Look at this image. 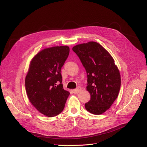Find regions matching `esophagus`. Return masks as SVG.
<instances>
[{
  "instance_id": "obj_1",
  "label": "esophagus",
  "mask_w": 147,
  "mask_h": 147,
  "mask_svg": "<svg viewBox=\"0 0 147 147\" xmlns=\"http://www.w3.org/2000/svg\"><path fill=\"white\" fill-rule=\"evenodd\" d=\"M81 91H82L81 87H78L77 89H74V90H73V92L74 94H78V93H79L80 92H81Z\"/></svg>"
}]
</instances>
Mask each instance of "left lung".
I'll list each match as a JSON object with an SVG mask.
<instances>
[{"instance_id": "1", "label": "left lung", "mask_w": 147, "mask_h": 147, "mask_svg": "<svg viewBox=\"0 0 147 147\" xmlns=\"http://www.w3.org/2000/svg\"><path fill=\"white\" fill-rule=\"evenodd\" d=\"M72 50L85 68L86 90L91 99L84 104L89 112L100 115L107 110L117 98L121 86L119 71L110 53L95 42L77 45Z\"/></svg>"}]
</instances>
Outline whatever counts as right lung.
Here are the masks:
<instances>
[{"label": "right lung", "instance_id": "obj_1", "mask_svg": "<svg viewBox=\"0 0 147 147\" xmlns=\"http://www.w3.org/2000/svg\"><path fill=\"white\" fill-rule=\"evenodd\" d=\"M67 46L53 47L39 51L31 60L25 79L30 103L47 117L63 110L70 92L63 89L61 67L69 55Z\"/></svg>", "mask_w": 147, "mask_h": 147}]
</instances>
